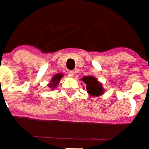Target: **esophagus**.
Masks as SVG:
<instances>
[{"mask_svg": "<svg viewBox=\"0 0 149 149\" xmlns=\"http://www.w3.org/2000/svg\"><path fill=\"white\" fill-rule=\"evenodd\" d=\"M68 74H69L70 77H74V72L73 71V70H70V71H69Z\"/></svg>", "mask_w": 149, "mask_h": 149, "instance_id": "34e87169", "label": "esophagus"}]
</instances>
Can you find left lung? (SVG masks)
Wrapping results in <instances>:
<instances>
[{
	"label": "left lung",
	"mask_w": 149,
	"mask_h": 149,
	"mask_svg": "<svg viewBox=\"0 0 149 149\" xmlns=\"http://www.w3.org/2000/svg\"><path fill=\"white\" fill-rule=\"evenodd\" d=\"M82 82L85 84V88L87 93L91 97H99L104 94V89L103 88V84L98 80L97 78L93 75H85L80 79ZM83 84V83H82Z\"/></svg>",
	"instance_id": "left-lung-1"
}]
</instances>
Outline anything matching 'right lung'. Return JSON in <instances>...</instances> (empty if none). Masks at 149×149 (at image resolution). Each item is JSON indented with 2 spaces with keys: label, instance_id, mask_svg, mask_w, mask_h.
Returning a JSON list of instances; mask_svg holds the SVG:
<instances>
[{
  "label": "right lung",
  "instance_id": "right-lung-1",
  "mask_svg": "<svg viewBox=\"0 0 149 149\" xmlns=\"http://www.w3.org/2000/svg\"><path fill=\"white\" fill-rule=\"evenodd\" d=\"M64 76V74L62 73H58L56 74H54V76L52 77V79H50V81L48 84V87L50 89H53L54 88H56L58 86V84L60 83L61 78Z\"/></svg>",
  "mask_w": 149,
  "mask_h": 149
}]
</instances>
